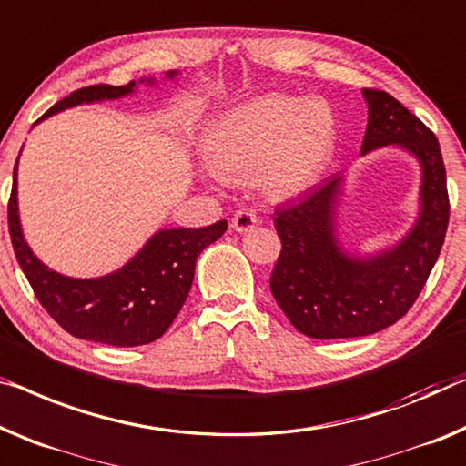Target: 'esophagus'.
<instances>
[{
  "label": "esophagus",
  "mask_w": 466,
  "mask_h": 466,
  "mask_svg": "<svg viewBox=\"0 0 466 466\" xmlns=\"http://www.w3.org/2000/svg\"><path fill=\"white\" fill-rule=\"evenodd\" d=\"M257 224H259V218H257V213L251 211V209L236 211L234 218H232V228L236 232H248Z\"/></svg>",
  "instance_id": "obj_1"
}]
</instances>
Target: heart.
Returning a JSON list of instances; mask_svg holds the SVG:
<instances>
[{
	"label": "heart",
	"mask_w": 466,
	"mask_h": 466,
	"mask_svg": "<svg viewBox=\"0 0 466 466\" xmlns=\"http://www.w3.org/2000/svg\"><path fill=\"white\" fill-rule=\"evenodd\" d=\"M335 142L322 102L268 94L234 108L213 129L209 163L221 179L259 171L263 190L290 197L308 188Z\"/></svg>",
	"instance_id": "1"
}]
</instances>
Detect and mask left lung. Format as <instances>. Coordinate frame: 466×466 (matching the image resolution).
Segmentation results:
<instances>
[{
  "instance_id": "8db88e82",
  "label": "left lung",
  "mask_w": 466,
  "mask_h": 466,
  "mask_svg": "<svg viewBox=\"0 0 466 466\" xmlns=\"http://www.w3.org/2000/svg\"><path fill=\"white\" fill-rule=\"evenodd\" d=\"M362 155L395 144L422 167L420 213L401 242L366 259L347 255L335 234L341 176L326 177L274 215L282 251L269 289L297 330L311 339H353L387 329L420 295L446 238L450 200L440 142L419 116L380 89H364Z\"/></svg>"
}]
</instances>
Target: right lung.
Listing matches in <instances>:
<instances>
[{"label": "right lung", "instance_id": "1", "mask_svg": "<svg viewBox=\"0 0 466 466\" xmlns=\"http://www.w3.org/2000/svg\"><path fill=\"white\" fill-rule=\"evenodd\" d=\"M173 75L176 73L169 71L167 77L171 79ZM134 87L136 81L125 86L102 83L81 87L56 102L41 119L77 104L121 98L134 92ZM16 169L18 158L8 203L10 238L14 255L47 314L73 337L113 347L146 345L163 337L190 293L197 257L226 232L228 221H215L200 230H158L142 251L116 272L89 280L68 278L44 266L26 245L18 219Z\"/></svg>", "mask_w": 466, "mask_h": 466}]
</instances>
